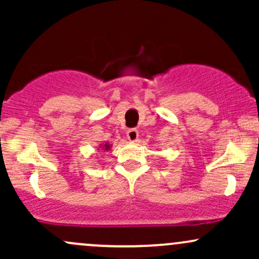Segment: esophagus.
<instances>
[{"label": "esophagus", "instance_id": "obj_1", "mask_svg": "<svg viewBox=\"0 0 259 259\" xmlns=\"http://www.w3.org/2000/svg\"><path fill=\"white\" fill-rule=\"evenodd\" d=\"M126 136H127V140L132 142H135L136 140L139 139V132L136 129H129L126 133Z\"/></svg>", "mask_w": 259, "mask_h": 259}]
</instances>
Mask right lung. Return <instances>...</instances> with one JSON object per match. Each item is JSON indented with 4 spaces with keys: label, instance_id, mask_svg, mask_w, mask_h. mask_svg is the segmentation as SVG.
<instances>
[{
    "label": "right lung",
    "instance_id": "obj_1",
    "mask_svg": "<svg viewBox=\"0 0 259 259\" xmlns=\"http://www.w3.org/2000/svg\"><path fill=\"white\" fill-rule=\"evenodd\" d=\"M111 147H112L111 144H101L100 145V148H102L103 151H109L111 150Z\"/></svg>",
    "mask_w": 259,
    "mask_h": 259
}]
</instances>
